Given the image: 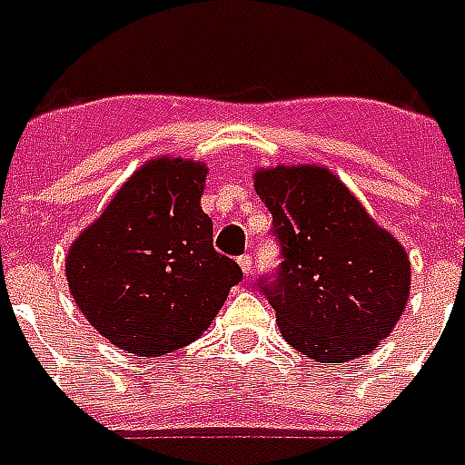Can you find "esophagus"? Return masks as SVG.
<instances>
[{
    "instance_id": "1",
    "label": "esophagus",
    "mask_w": 465,
    "mask_h": 465,
    "mask_svg": "<svg viewBox=\"0 0 465 465\" xmlns=\"http://www.w3.org/2000/svg\"><path fill=\"white\" fill-rule=\"evenodd\" d=\"M239 266H242L243 276L251 278V273H253V263H251L249 253H243V256H239Z\"/></svg>"
}]
</instances>
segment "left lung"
<instances>
[{"label":"left lung","instance_id":"1","mask_svg":"<svg viewBox=\"0 0 465 465\" xmlns=\"http://www.w3.org/2000/svg\"><path fill=\"white\" fill-rule=\"evenodd\" d=\"M253 189L283 243L281 273L261 291L285 342L325 364L372 352L407 308L411 261L401 242L325 164L259 167Z\"/></svg>","mask_w":465,"mask_h":465}]
</instances>
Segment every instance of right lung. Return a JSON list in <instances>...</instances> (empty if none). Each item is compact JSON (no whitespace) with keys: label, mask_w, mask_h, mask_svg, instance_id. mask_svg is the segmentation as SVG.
Segmentation results:
<instances>
[{"label":"right lung","mask_w":465,"mask_h":465,"mask_svg":"<svg viewBox=\"0 0 465 465\" xmlns=\"http://www.w3.org/2000/svg\"><path fill=\"white\" fill-rule=\"evenodd\" d=\"M209 167L157 154L127 177L66 253L78 311L137 357H160L204 335L242 268L214 251L202 212Z\"/></svg>","instance_id":"1"}]
</instances>
